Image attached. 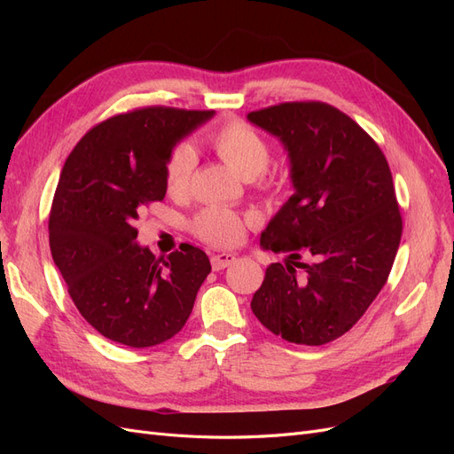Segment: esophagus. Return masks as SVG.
Returning a JSON list of instances; mask_svg holds the SVG:
<instances>
[{
	"instance_id": "34e87169",
	"label": "esophagus",
	"mask_w": 454,
	"mask_h": 454,
	"mask_svg": "<svg viewBox=\"0 0 454 454\" xmlns=\"http://www.w3.org/2000/svg\"><path fill=\"white\" fill-rule=\"evenodd\" d=\"M210 261H212V269L214 270H222V269H225V267H229V265H232L237 261V255L235 254H214L212 257H210Z\"/></svg>"
}]
</instances>
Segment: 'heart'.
Returning a JSON list of instances; mask_svg holds the SVG:
<instances>
[{
  "label": "heart",
  "mask_w": 454,
  "mask_h": 454,
  "mask_svg": "<svg viewBox=\"0 0 454 454\" xmlns=\"http://www.w3.org/2000/svg\"><path fill=\"white\" fill-rule=\"evenodd\" d=\"M206 142L219 159H223L246 180H252V184L261 191H265V193L282 191L284 184L280 177L267 172L270 162V144L250 122L231 119L206 136ZM195 164L197 160L191 145L176 144L170 149L162 168L164 187H167L168 195L184 197L187 193ZM246 223H248V217L235 210L223 208V206H206L191 219V231L204 242L231 246L242 239Z\"/></svg>",
  "instance_id": "obj_1"
}]
</instances>
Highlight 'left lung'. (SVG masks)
Returning a JSON list of instances; mask_svg holds the SVG:
<instances>
[{"label":"left lung","mask_w":454,"mask_h":454,"mask_svg":"<svg viewBox=\"0 0 454 454\" xmlns=\"http://www.w3.org/2000/svg\"><path fill=\"white\" fill-rule=\"evenodd\" d=\"M248 119L282 140L295 187L261 235L287 261L267 267L252 310L284 340L320 347L345 335L388 280L403 231L388 160L325 102H284ZM303 254L313 263L301 264Z\"/></svg>","instance_id":"8db88e82"}]
</instances>
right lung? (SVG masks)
<instances>
[{
    "instance_id": "add662e5",
    "label": "right lung",
    "mask_w": 454,
    "mask_h": 454,
    "mask_svg": "<svg viewBox=\"0 0 454 454\" xmlns=\"http://www.w3.org/2000/svg\"><path fill=\"white\" fill-rule=\"evenodd\" d=\"M212 109L147 106L92 127L60 174L49 244L81 316L109 340L147 348L172 339L193 310L210 259L182 244L167 259L136 244L144 206L160 202L170 149Z\"/></svg>"
}]
</instances>
